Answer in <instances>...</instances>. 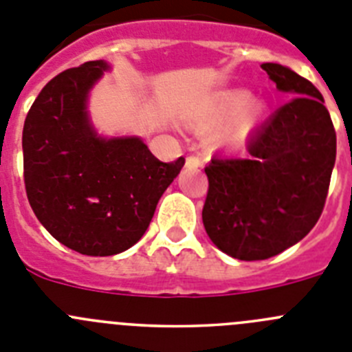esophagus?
<instances>
[{
	"label": "esophagus",
	"instance_id": "1",
	"mask_svg": "<svg viewBox=\"0 0 352 352\" xmlns=\"http://www.w3.org/2000/svg\"><path fill=\"white\" fill-rule=\"evenodd\" d=\"M186 166L193 167V169H197V167H201L202 166L201 157H197V155H190V157H186Z\"/></svg>",
	"mask_w": 352,
	"mask_h": 352
}]
</instances>
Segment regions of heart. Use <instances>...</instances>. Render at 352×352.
<instances>
[{
  "instance_id": "b5f03b06",
  "label": "heart",
  "mask_w": 352,
  "mask_h": 352,
  "mask_svg": "<svg viewBox=\"0 0 352 352\" xmlns=\"http://www.w3.org/2000/svg\"><path fill=\"white\" fill-rule=\"evenodd\" d=\"M248 101H250V94H248V92H237V94L232 96L230 101H228V108L235 111V109L243 108ZM251 113H253V115H258V113H260V106L254 104L253 108H251Z\"/></svg>"
}]
</instances>
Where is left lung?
I'll return each mask as SVG.
<instances>
[{
	"label": "left lung",
	"mask_w": 352,
	"mask_h": 352,
	"mask_svg": "<svg viewBox=\"0 0 352 352\" xmlns=\"http://www.w3.org/2000/svg\"><path fill=\"white\" fill-rule=\"evenodd\" d=\"M262 69L293 98L251 132L243 155H216L204 169L206 232L218 250L244 262L276 256L312 230L337 155L321 92L281 64Z\"/></svg>",
	"instance_id": "left-lung-1"
}]
</instances>
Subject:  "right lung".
<instances>
[{
  "label": "right lung",
  "mask_w": 352,
  "mask_h": 352,
  "mask_svg": "<svg viewBox=\"0 0 352 352\" xmlns=\"http://www.w3.org/2000/svg\"><path fill=\"white\" fill-rule=\"evenodd\" d=\"M108 67L90 60L52 78L22 131L29 204L52 237L87 256L134 246L185 166L183 157L160 162L140 138L98 136L87 96Z\"/></svg>",
  "instance_id": "obj_1"
}]
</instances>
